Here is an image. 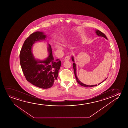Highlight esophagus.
<instances>
[{
	"mask_svg": "<svg viewBox=\"0 0 128 128\" xmlns=\"http://www.w3.org/2000/svg\"><path fill=\"white\" fill-rule=\"evenodd\" d=\"M70 56H66V57L65 58V60L66 61H68V60H70Z\"/></svg>",
	"mask_w": 128,
	"mask_h": 128,
	"instance_id": "obj_1",
	"label": "esophagus"
}]
</instances>
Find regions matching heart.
<instances>
[{
  "label": "heart",
  "instance_id": "obj_1",
  "mask_svg": "<svg viewBox=\"0 0 128 128\" xmlns=\"http://www.w3.org/2000/svg\"><path fill=\"white\" fill-rule=\"evenodd\" d=\"M56 47H57V48H61L60 46H56Z\"/></svg>",
  "mask_w": 128,
  "mask_h": 128
}]
</instances>
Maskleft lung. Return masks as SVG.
Returning <instances> with one entry per match:
<instances>
[{"label":"left lung","instance_id":"left-lung-1","mask_svg":"<svg viewBox=\"0 0 128 128\" xmlns=\"http://www.w3.org/2000/svg\"><path fill=\"white\" fill-rule=\"evenodd\" d=\"M96 30V35H98V36H100V37H104V38H105L108 40V38H107V37L106 36V35H105L102 32H100L99 30ZM72 61L73 62H74V63L72 64V66H73V68H74V74H75V76L76 78V80L77 82H78L80 85L81 86H84V87H86V88H89V87H92V86H97V85H98L97 84L94 85H86V84H83L82 82L80 81L79 79L77 78V76H76V65L75 63H74L75 62H74V58L73 56H72ZM106 79H107V78L105 79V80H104L102 82H100V84H98V85H99V84H102V82H103L105 80H106Z\"/></svg>","mask_w":128,"mask_h":128}]
</instances>
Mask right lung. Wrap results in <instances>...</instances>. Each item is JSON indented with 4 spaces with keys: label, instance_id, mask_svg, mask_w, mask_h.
<instances>
[{
    "label": "right lung",
    "instance_id": "right-lung-1",
    "mask_svg": "<svg viewBox=\"0 0 128 128\" xmlns=\"http://www.w3.org/2000/svg\"><path fill=\"white\" fill-rule=\"evenodd\" d=\"M42 32L32 34L25 40L20 54L22 70L27 81L34 86L48 89L53 85L58 77L61 65L60 59L54 60L50 44L48 48L49 55L44 60H35L32 52L34 43L45 40L46 35Z\"/></svg>",
    "mask_w": 128,
    "mask_h": 128
}]
</instances>
